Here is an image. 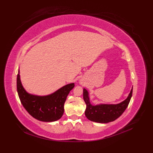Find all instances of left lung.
Instances as JSON below:
<instances>
[{
    "mask_svg": "<svg viewBox=\"0 0 153 153\" xmlns=\"http://www.w3.org/2000/svg\"><path fill=\"white\" fill-rule=\"evenodd\" d=\"M133 88L127 97L122 102L117 104L92 105L90 102L89 92L85 89L83 90V97L86 104L85 115L91 121L99 123H108L117 119L123 114L128 107L132 96Z\"/></svg>",
    "mask_w": 153,
    "mask_h": 153,
    "instance_id": "obj_1",
    "label": "left lung"
}]
</instances>
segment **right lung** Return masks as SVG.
Segmentation results:
<instances>
[{"mask_svg": "<svg viewBox=\"0 0 153 153\" xmlns=\"http://www.w3.org/2000/svg\"><path fill=\"white\" fill-rule=\"evenodd\" d=\"M16 83L17 92L22 105L31 116L43 122H53L61 118L67 96L75 87V84L71 83L48 95L32 94L27 92L22 85L20 70Z\"/></svg>", "mask_w": 153, "mask_h": 153, "instance_id": "obj_1", "label": "right lung"}]
</instances>
